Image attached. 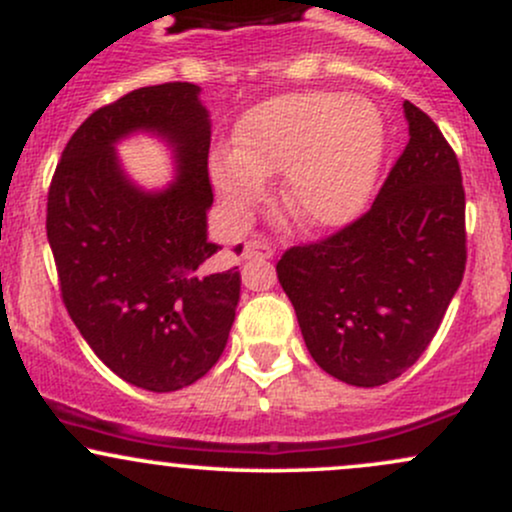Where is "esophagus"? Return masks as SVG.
<instances>
[{"instance_id": "esophagus-1", "label": "esophagus", "mask_w": 512, "mask_h": 512, "mask_svg": "<svg viewBox=\"0 0 512 512\" xmlns=\"http://www.w3.org/2000/svg\"><path fill=\"white\" fill-rule=\"evenodd\" d=\"M272 255H274L272 245L264 243V240H257V238L248 240L243 248L245 260H272Z\"/></svg>"}]
</instances>
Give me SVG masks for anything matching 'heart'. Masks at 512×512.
Returning <instances> with one entry per match:
<instances>
[{"mask_svg": "<svg viewBox=\"0 0 512 512\" xmlns=\"http://www.w3.org/2000/svg\"><path fill=\"white\" fill-rule=\"evenodd\" d=\"M385 154V122L373 103L342 91L272 98L240 117L233 154L211 161L226 207L248 219L267 197L264 180L286 173L281 199L301 226L334 231L363 214Z\"/></svg>", "mask_w": 512, "mask_h": 512, "instance_id": "heart-1", "label": "heart"}]
</instances>
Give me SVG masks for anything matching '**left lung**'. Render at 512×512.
<instances>
[{
	"label": "left lung",
	"mask_w": 512,
	"mask_h": 512,
	"mask_svg": "<svg viewBox=\"0 0 512 512\" xmlns=\"http://www.w3.org/2000/svg\"><path fill=\"white\" fill-rule=\"evenodd\" d=\"M409 144L373 207L334 236L286 250L276 274L325 373L378 387L419 361L467 262L464 187L436 122L404 101Z\"/></svg>",
	"instance_id": "left-lung-1"
}]
</instances>
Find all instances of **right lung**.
<instances>
[{
  "mask_svg": "<svg viewBox=\"0 0 512 512\" xmlns=\"http://www.w3.org/2000/svg\"><path fill=\"white\" fill-rule=\"evenodd\" d=\"M199 91L173 81L98 108L64 146L48 192V240L74 325L105 366L149 392L209 373L240 298L238 267L211 262L221 248L207 238L211 122ZM137 131L174 151L176 180L163 191H144L121 168L114 146Z\"/></svg>",
  "mask_w": 512,
  "mask_h": 512,
  "instance_id": "obj_1",
  "label": "right lung"
}]
</instances>
